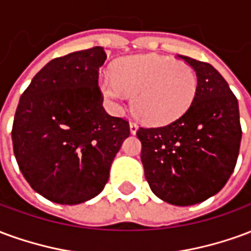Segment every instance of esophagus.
I'll list each match as a JSON object with an SVG mask.
<instances>
[{"label":"esophagus","mask_w":251,"mask_h":251,"mask_svg":"<svg viewBox=\"0 0 251 251\" xmlns=\"http://www.w3.org/2000/svg\"><path fill=\"white\" fill-rule=\"evenodd\" d=\"M129 126H130V133H131V134H134V133L138 130V125H137L136 122H133V121H131L130 124H129Z\"/></svg>","instance_id":"esophagus-1"}]
</instances>
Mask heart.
Listing matches in <instances>:
<instances>
[{
  "mask_svg": "<svg viewBox=\"0 0 251 251\" xmlns=\"http://www.w3.org/2000/svg\"><path fill=\"white\" fill-rule=\"evenodd\" d=\"M113 75L99 77V88L110 107L122 109L129 95L137 117L151 125L177 120L194 102L198 77L188 63L158 55H137L117 62Z\"/></svg>",
  "mask_w": 251,
  "mask_h": 251,
  "instance_id": "1",
  "label": "heart"
}]
</instances>
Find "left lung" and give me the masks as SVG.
<instances>
[{
  "instance_id": "8db88e82",
  "label": "left lung",
  "mask_w": 251,
  "mask_h": 251,
  "mask_svg": "<svg viewBox=\"0 0 251 251\" xmlns=\"http://www.w3.org/2000/svg\"><path fill=\"white\" fill-rule=\"evenodd\" d=\"M196 72L194 102L180 118L140 127L141 161L153 194L175 205H192L221 191L237 164L242 129L235 95L208 63L177 55Z\"/></svg>"
}]
</instances>
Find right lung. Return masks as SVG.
<instances>
[{
    "instance_id": "obj_1",
    "label": "right lung",
    "mask_w": 251,
    "mask_h": 251,
    "mask_svg": "<svg viewBox=\"0 0 251 251\" xmlns=\"http://www.w3.org/2000/svg\"><path fill=\"white\" fill-rule=\"evenodd\" d=\"M102 47L56 57L37 72L16 110L12 129L19 168L36 192L79 204L102 192L129 122L104 111Z\"/></svg>"
}]
</instances>
